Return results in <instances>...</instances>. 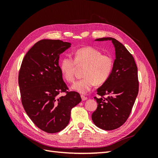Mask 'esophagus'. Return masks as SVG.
I'll use <instances>...</instances> for the list:
<instances>
[{"instance_id": "obj_1", "label": "esophagus", "mask_w": 158, "mask_h": 158, "mask_svg": "<svg viewBox=\"0 0 158 158\" xmlns=\"http://www.w3.org/2000/svg\"><path fill=\"white\" fill-rule=\"evenodd\" d=\"M81 98H82V101H85V100L88 99V98L87 97H85L84 95H81Z\"/></svg>"}]
</instances>
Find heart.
Returning <instances> with one entry per match:
<instances>
[{
	"label": "heart",
	"mask_w": 158,
	"mask_h": 158,
	"mask_svg": "<svg viewBox=\"0 0 158 158\" xmlns=\"http://www.w3.org/2000/svg\"><path fill=\"white\" fill-rule=\"evenodd\" d=\"M85 66L84 78L74 82L71 89L82 94L88 93L96 84H102L109 78L113 67L111 56L103 55L92 47H84L74 52V60L70 56H64L60 61V70L62 76L69 82L74 80L76 66Z\"/></svg>",
	"instance_id": "b5f03b06"
}]
</instances>
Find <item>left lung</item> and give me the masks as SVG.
I'll return each mask as SVG.
<instances>
[{
    "label": "left lung",
    "instance_id": "1",
    "mask_svg": "<svg viewBox=\"0 0 158 158\" xmlns=\"http://www.w3.org/2000/svg\"><path fill=\"white\" fill-rule=\"evenodd\" d=\"M95 41H110L115 51V59L109 78L97 89L99 98L92 118L98 127L111 131L126 122L138 93V69L132 55L121 43L112 37L99 38ZM103 95L107 98H103Z\"/></svg>",
    "mask_w": 158,
    "mask_h": 158
}]
</instances>
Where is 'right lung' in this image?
I'll use <instances>...</instances> for the list:
<instances>
[{
	"label": "right lung",
	"mask_w": 158,
	"mask_h": 158,
	"mask_svg": "<svg viewBox=\"0 0 158 158\" xmlns=\"http://www.w3.org/2000/svg\"><path fill=\"white\" fill-rule=\"evenodd\" d=\"M71 47L61 40H43L37 42L23 58L19 73L23 107L35 125L48 133L59 132L68 125L70 111L81 102L76 92H66L59 60Z\"/></svg>",
	"instance_id": "add662e5"
}]
</instances>
